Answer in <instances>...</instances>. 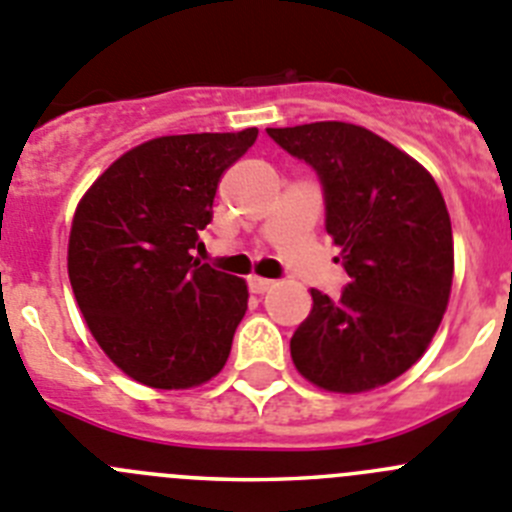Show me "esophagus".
<instances>
[{"mask_svg":"<svg viewBox=\"0 0 512 512\" xmlns=\"http://www.w3.org/2000/svg\"><path fill=\"white\" fill-rule=\"evenodd\" d=\"M273 285H275L273 280H267V278H257V275H252L250 278V290L252 293H257V296H260V293H267Z\"/></svg>","mask_w":512,"mask_h":512,"instance_id":"esophagus-1","label":"esophagus"}]
</instances>
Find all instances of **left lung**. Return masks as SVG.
I'll return each instance as SVG.
<instances>
[{"label": "left lung", "mask_w": 512, "mask_h": 512, "mask_svg": "<svg viewBox=\"0 0 512 512\" xmlns=\"http://www.w3.org/2000/svg\"><path fill=\"white\" fill-rule=\"evenodd\" d=\"M321 178L326 232L349 275L342 298L311 288L290 339L296 370L329 393H367L411 370L449 306L454 239L434 176L375 132L349 122L270 127Z\"/></svg>", "instance_id": "left-lung-1"}]
</instances>
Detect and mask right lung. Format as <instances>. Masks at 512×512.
<instances>
[{"instance_id":"1","label":"right lung","mask_w":512,"mask_h":512,"mask_svg":"<svg viewBox=\"0 0 512 512\" xmlns=\"http://www.w3.org/2000/svg\"><path fill=\"white\" fill-rule=\"evenodd\" d=\"M255 140L257 127L155 137L114 160L78 201L73 296L101 352L147 388H199L227 365L247 283L201 265L193 250L224 170Z\"/></svg>"}]
</instances>
